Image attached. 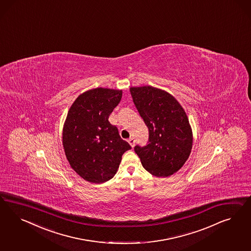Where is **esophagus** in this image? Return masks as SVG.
<instances>
[{"label":"esophagus","mask_w":251,"mask_h":251,"mask_svg":"<svg viewBox=\"0 0 251 251\" xmlns=\"http://www.w3.org/2000/svg\"><path fill=\"white\" fill-rule=\"evenodd\" d=\"M128 143H129V145H130L131 147H133L134 145H135V140H134V138H133V137H130L129 140H128Z\"/></svg>","instance_id":"1"}]
</instances>
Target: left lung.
Instances as JSON below:
<instances>
[{
  "label": "left lung",
  "mask_w": 251,
  "mask_h": 251,
  "mask_svg": "<svg viewBox=\"0 0 251 251\" xmlns=\"http://www.w3.org/2000/svg\"><path fill=\"white\" fill-rule=\"evenodd\" d=\"M139 113L149 129V142L134 151L145 170L157 177L177 172L190 156L193 134L188 116L169 93L151 85L129 88Z\"/></svg>",
  "instance_id": "1"
}]
</instances>
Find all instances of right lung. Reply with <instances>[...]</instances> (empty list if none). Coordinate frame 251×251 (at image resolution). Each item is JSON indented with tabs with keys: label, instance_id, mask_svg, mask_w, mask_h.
Returning <instances> with one entry per match:
<instances>
[{
	"label": "right lung",
	"instance_id": "right-lung-1",
	"mask_svg": "<svg viewBox=\"0 0 251 251\" xmlns=\"http://www.w3.org/2000/svg\"><path fill=\"white\" fill-rule=\"evenodd\" d=\"M122 97V90L94 88L81 94L69 109L62 129L63 149L71 167L88 182L111 179L122 154L131 148L108 122Z\"/></svg>",
	"mask_w": 251,
	"mask_h": 251
}]
</instances>
